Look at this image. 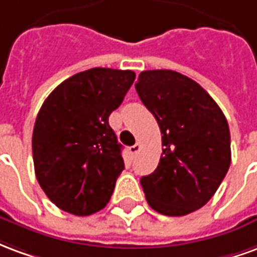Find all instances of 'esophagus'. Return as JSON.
Segmentation results:
<instances>
[{
  "label": "esophagus",
  "mask_w": 257,
  "mask_h": 257,
  "mask_svg": "<svg viewBox=\"0 0 257 257\" xmlns=\"http://www.w3.org/2000/svg\"><path fill=\"white\" fill-rule=\"evenodd\" d=\"M140 149H142V146H140V143H136V145H134L132 146V147H131V149H129V150H131V154H132V156H138V153H139L140 151Z\"/></svg>",
  "instance_id": "esophagus-1"
}]
</instances>
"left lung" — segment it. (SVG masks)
Returning <instances> with one entry per match:
<instances>
[{"instance_id": "left-lung-1", "label": "left lung", "mask_w": 257, "mask_h": 257, "mask_svg": "<svg viewBox=\"0 0 257 257\" xmlns=\"http://www.w3.org/2000/svg\"><path fill=\"white\" fill-rule=\"evenodd\" d=\"M135 88L164 147L156 171L140 179L146 199L162 215H189L213 197L230 168L226 117L201 85L172 70L142 71Z\"/></svg>"}]
</instances>
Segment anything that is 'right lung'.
<instances>
[{
	"label": "right lung",
	"mask_w": 257,
	"mask_h": 257,
	"mask_svg": "<svg viewBox=\"0 0 257 257\" xmlns=\"http://www.w3.org/2000/svg\"><path fill=\"white\" fill-rule=\"evenodd\" d=\"M135 77L131 70L90 68L44 101L33 131L34 169L44 193L64 212L92 215L111 198L123 160L108 117Z\"/></svg>",
	"instance_id": "right-lung-1"
}]
</instances>
